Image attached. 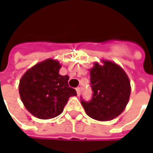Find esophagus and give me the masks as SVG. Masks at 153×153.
Masks as SVG:
<instances>
[{
    "label": "esophagus",
    "mask_w": 153,
    "mask_h": 153,
    "mask_svg": "<svg viewBox=\"0 0 153 153\" xmlns=\"http://www.w3.org/2000/svg\"><path fill=\"white\" fill-rule=\"evenodd\" d=\"M76 92H77V94H78V96H79L80 93H81V89H80V88H77Z\"/></svg>",
    "instance_id": "1"
}]
</instances>
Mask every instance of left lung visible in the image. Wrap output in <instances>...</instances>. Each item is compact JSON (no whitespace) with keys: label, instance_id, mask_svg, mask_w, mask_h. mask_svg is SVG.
Masks as SVG:
<instances>
[{"label":"left lung","instance_id":"left-lung-1","mask_svg":"<svg viewBox=\"0 0 153 153\" xmlns=\"http://www.w3.org/2000/svg\"><path fill=\"white\" fill-rule=\"evenodd\" d=\"M102 62L103 65L97 62L90 70L93 97L89 102L81 97V104L91 118L107 121L123 112L128 102L131 88L121 67L108 60Z\"/></svg>","mask_w":153,"mask_h":153}]
</instances>
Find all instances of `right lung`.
<instances>
[{"mask_svg": "<svg viewBox=\"0 0 153 153\" xmlns=\"http://www.w3.org/2000/svg\"><path fill=\"white\" fill-rule=\"evenodd\" d=\"M60 67L57 60L47 59L27 70L19 81L22 102L37 118L56 117L70 97L77 95L75 89L69 87V76L59 74Z\"/></svg>", "mask_w": 153, "mask_h": 153, "instance_id": "1", "label": "right lung"}]
</instances>
